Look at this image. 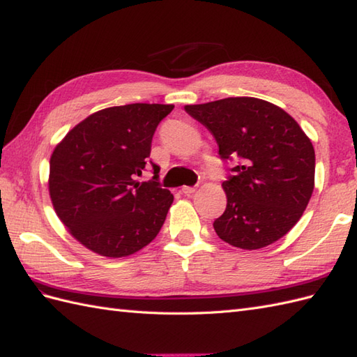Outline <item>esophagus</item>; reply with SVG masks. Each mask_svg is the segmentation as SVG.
Masks as SVG:
<instances>
[{
    "label": "esophagus",
    "instance_id": "esophagus-1",
    "mask_svg": "<svg viewBox=\"0 0 357 357\" xmlns=\"http://www.w3.org/2000/svg\"><path fill=\"white\" fill-rule=\"evenodd\" d=\"M195 190H196V187H188V185L183 187V193L184 195H192V193H195Z\"/></svg>",
    "mask_w": 357,
    "mask_h": 357
}]
</instances>
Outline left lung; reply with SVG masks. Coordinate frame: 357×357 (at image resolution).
Instances as JSON below:
<instances>
[{"mask_svg": "<svg viewBox=\"0 0 357 357\" xmlns=\"http://www.w3.org/2000/svg\"><path fill=\"white\" fill-rule=\"evenodd\" d=\"M215 136L222 161H236L222 183L224 213L213 227L227 244L267 247L290 231L314 188V149L299 124L257 98H225L185 105Z\"/></svg>", "mask_w": 357, "mask_h": 357, "instance_id": "1", "label": "left lung"}]
</instances>
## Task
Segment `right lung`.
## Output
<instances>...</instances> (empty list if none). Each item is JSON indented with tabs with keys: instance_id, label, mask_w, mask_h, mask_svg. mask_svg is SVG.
I'll return each instance as SVG.
<instances>
[{
	"instance_id": "obj_1",
	"label": "right lung",
	"mask_w": 357,
	"mask_h": 357,
	"mask_svg": "<svg viewBox=\"0 0 357 357\" xmlns=\"http://www.w3.org/2000/svg\"><path fill=\"white\" fill-rule=\"evenodd\" d=\"M172 104H127L93 113L66 135L50 158L49 192L73 238L107 257L133 255L156 238L173 195L146 170L151 139Z\"/></svg>"
}]
</instances>
